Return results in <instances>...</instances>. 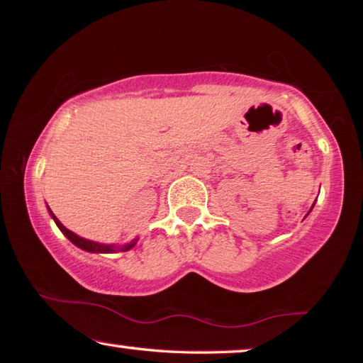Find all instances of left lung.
I'll use <instances>...</instances> for the list:
<instances>
[{"label":"left lung","mask_w":363,"mask_h":363,"mask_svg":"<svg viewBox=\"0 0 363 363\" xmlns=\"http://www.w3.org/2000/svg\"><path fill=\"white\" fill-rule=\"evenodd\" d=\"M314 205H315V203H314ZM314 205H312V206H311V210H309V213L312 211V208H314ZM309 213H307V214H309ZM307 214H306V218H307Z\"/></svg>","instance_id":"obj_1"}]
</instances>
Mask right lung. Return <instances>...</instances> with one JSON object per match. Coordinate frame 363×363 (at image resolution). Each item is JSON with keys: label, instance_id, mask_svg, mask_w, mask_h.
<instances>
[{"label": "right lung", "instance_id": "1", "mask_svg": "<svg viewBox=\"0 0 363 363\" xmlns=\"http://www.w3.org/2000/svg\"><path fill=\"white\" fill-rule=\"evenodd\" d=\"M48 206V205H46ZM48 211L51 214V218L54 219V223L59 227V230L64 233V235L69 238V240L75 245V247L82 248L84 251H88V253H118V251H128L131 250L134 245L138 243L139 237H134L131 242H128L125 245H113V243H99V242H93V240H88V238H83L77 235V233H73L72 230L67 229V227L60 223V220L54 216V213L51 211V208L48 206Z\"/></svg>", "mask_w": 363, "mask_h": 363}]
</instances>
